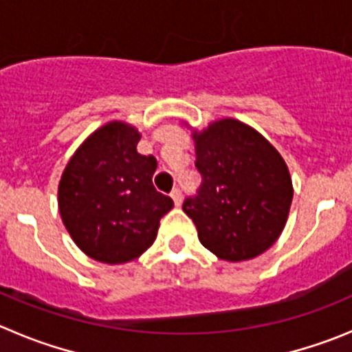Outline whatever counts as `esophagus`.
Here are the masks:
<instances>
[{
    "instance_id": "obj_1",
    "label": "esophagus",
    "mask_w": 352,
    "mask_h": 352,
    "mask_svg": "<svg viewBox=\"0 0 352 352\" xmlns=\"http://www.w3.org/2000/svg\"><path fill=\"white\" fill-rule=\"evenodd\" d=\"M170 196H172L173 203H175L177 206H180V205H182V191H180L179 187H175V189H173V191H172V195H170Z\"/></svg>"
}]
</instances>
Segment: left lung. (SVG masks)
<instances>
[{
    "instance_id": "left-lung-1",
    "label": "left lung",
    "mask_w": 352,
    "mask_h": 352,
    "mask_svg": "<svg viewBox=\"0 0 352 352\" xmlns=\"http://www.w3.org/2000/svg\"><path fill=\"white\" fill-rule=\"evenodd\" d=\"M198 195L182 210L205 248L228 262L250 261L280 238L294 187L288 166L267 139L232 118L192 133Z\"/></svg>"
}]
</instances>
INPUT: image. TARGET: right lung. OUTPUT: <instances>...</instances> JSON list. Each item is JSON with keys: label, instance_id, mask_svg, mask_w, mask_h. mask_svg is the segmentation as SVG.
Wrapping results in <instances>:
<instances>
[{"label": "right lung", "instance_id": "1", "mask_svg": "<svg viewBox=\"0 0 352 352\" xmlns=\"http://www.w3.org/2000/svg\"><path fill=\"white\" fill-rule=\"evenodd\" d=\"M139 140L131 124H104L72 154L58 182L65 229L81 252L104 264L140 257L173 208L172 198L154 189L157 161L137 153Z\"/></svg>", "mask_w": 352, "mask_h": 352}]
</instances>
